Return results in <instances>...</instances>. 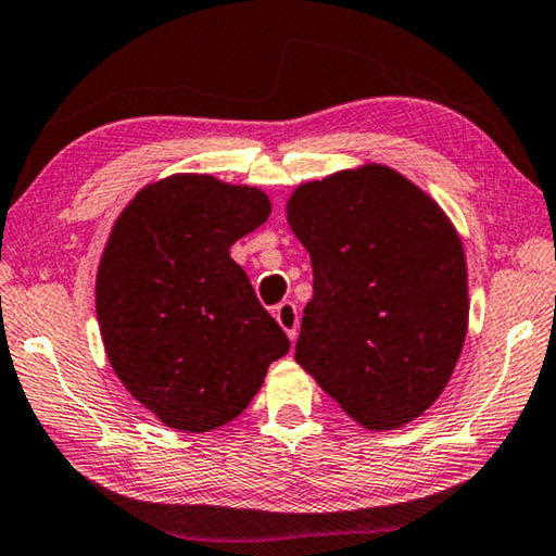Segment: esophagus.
Returning a JSON list of instances; mask_svg holds the SVG:
<instances>
[{"label": "esophagus", "instance_id": "obj_1", "mask_svg": "<svg viewBox=\"0 0 556 556\" xmlns=\"http://www.w3.org/2000/svg\"><path fill=\"white\" fill-rule=\"evenodd\" d=\"M275 319H277V324L281 326V329H285L287 337L294 341L296 333H299V312H296V306L292 302H281L277 309H275Z\"/></svg>", "mask_w": 556, "mask_h": 556}]
</instances>
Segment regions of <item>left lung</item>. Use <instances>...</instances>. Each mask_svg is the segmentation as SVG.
<instances>
[{
	"label": "left lung",
	"mask_w": 556,
	"mask_h": 556,
	"mask_svg": "<svg viewBox=\"0 0 556 556\" xmlns=\"http://www.w3.org/2000/svg\"><path fill=\"white\" fill-rule=\"evenodd\" d=\"M287 223L314 269L296 364L368 430L420 418L468 333V264L451 217L399 170L366 163L294 188Z\"/></svg>",
	"instance_id": "obj_1"
}]
</instances>
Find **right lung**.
<instances>
[{
  "label": "right lung",
  "instance_id": "obj_1",
  "mask_svg": "<svg viewBox=\"0 0 556 556\" xmlns=\"http://www.w3.org/2000/svg\"><path fill=\"white\" fill-rule=\"evenodd\" d=\"M267 192L207 173L148 182L111 227L96 271L105 356L163 426L210 433L262 389L287 333L230 247L269 217Z\"/></svg>",
  "mask_w": 556,
  "mask_h": 556
}]
</instances>
